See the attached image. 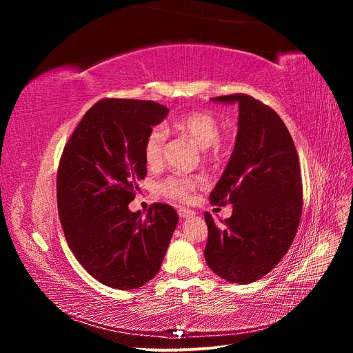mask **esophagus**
Here are the masks:
<instances>
[{"instance_id":"esophagus-1","label":"esophagus","mask_w":353,"mask_h":353,"mask_svg":"<svg viewBox=\"0 0 353 353\" xmlns=\"http://www.w3.org/2000/svg\"><path fill=\"white\" fill-rule=\"evenodd\" d=\"M178 215H179L181 219H185V218L194 216L196 212L191 210V209H187V208H179V209H178Z\"/></svg>"}]
</instances>
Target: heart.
<instances>
[{"label":"heart","mask_w":353,"mask_h":353,"mask_svg":"<svg viewBox=\"0 0 353 353\" xmlns=\"http://www.w3.org/2000/svg\"><path fill=\"white\" fill-rule=\"evenodd\" d=\"M175 130L187 134L200 148H205L208 160H218L222 156V144L219 137V122L209 112H187L172 119ZM166 131L162 125L154 126L148 132L144 143V159L148 166L156 168L162 163ZM201 185V179L188 175H169L159 184L160 191L166 197L178 201H190L194 191Z\"/></svg>","instance_id":"1"}]
</instances>
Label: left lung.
<instances>
[{
    "label": "left lung",
    "instance_id": "8db88e82",
    "mask_svg": "<svg viewBox=\"0 0 353 353\" xmlns=\"http://www.w3.org/2000/svg\"><path fill=\"white\" fill-rule=\"evenodd\" d=\"M212 100L239 104V132L209 196L213 205L231 203L232 215L218 227L205 213V258L221 279L249 284L268 274L296 237L303 203L301 165L290 132L268 105L248 94Z\"/></svg>",
    "mask_w": 353,
    "mask_h": 353
}]
</instances>
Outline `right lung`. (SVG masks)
<instances>
[{
	"instance_id": "right-lung-1",
	"label": "right lung",
	"mask_w": 353,
	"mask_h": 353,
	"mask_svg": "<svg viewBox=\"0 0 353 353\" xmlns=\"http://www.w3.org/2000/svg\"><path fill=\"white\" fill-rule=\"evenodd\" d=\"M145 100L104 99L83 114L63 150L57 205L74 258L95 280L131 290L159 272L178 213L165 203L131 212L147 175L144 143L168 116Z\"/></svg>"
}]
</instances>
